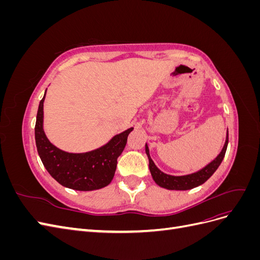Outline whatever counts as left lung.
I'll return each instance as SVG.
<instances>
[{
  "mask_svg": "<svg viewBox=\"0 0 260 260\" xmlns=\"http://www.w3.org/2000/svg\"><path fill=\"white\" fill-rule=\"evenodd\" d=\"M228 142H229V132L226 131V138L224 145L221 149V152L216 158L210 161L205 167L202 168L201 170L194 172L191 175H185V176H171L167 175L157 168L156 165L154 164L153 159L151 158V155H149V149L147 144H145V152L148 157V167L149 171H151V175L156 182L159 186L167 188V190H177V191H185V190H191L196 186L203 184L206 181L214 175V172L218 169V167L221 164L223 157L225 155V151L228 147Z\"/></svg>",
  "mask_w": 260,
  "mask_h": 260,
  "instance_id": "1",
  "label": "left lung"
}]
</instances>
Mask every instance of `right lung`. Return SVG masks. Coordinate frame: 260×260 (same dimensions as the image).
Instances as JSON below:
<instances>
[{
	"instance_id": "obj_1",
	"label": "right lung",
	"mask_w": 260,
	"mask_h": 260,
	"mask_svg": "<svg viewBox=\"0 0 260 260\" xmlns=\"http://www.w3.org/2000/svg\"><path fill=\"white\" fill-rule=\"evenodd\" d=\"M46 93V91H45ZM43 99L40 101L35 127L39 156L49 174L62 186L77 191H93L112 182L117 158L127 144L129 128L116 135L108 143L86 153H68L53 145L43 130Z\"/></svg>"
}]
</instances>
